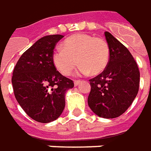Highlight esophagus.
<instances>
[{
  "instance_id": "obj_1",
  "label": "esophagus",
  "mask_w": 151,
  "mask_h": 151,
  "mask_svg": "<svg viewBox=\"0 0 151 151\" xmlns=\"http://www.w3.org/2000/svg\"><path fill=\"white\" fill-rule=\"evenodd\" d=\"M81 83V81L79 80H75L74 81V86H78Z\"/></svg>"
}]
</instances>
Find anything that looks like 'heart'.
Masks as SVG:
<instances>
[{"label": "heart", "instance_id": "obj_1", "mask_svg": "<svg viewBox=\"0 0 151 151\" xmlns=\"http://www.w3.org/2000/svg\"><path fill=\"white\" fill-rule=\"evenodd\" d=\"M62 47L55 50L52 62L56 68L68 76L78 63L81 74L97 75L105 70L109 62L110 51L104 40L88 34H76L64 40Z\"/></svg>", "mask_w": 151, "mask_h": 151}]
</instances>
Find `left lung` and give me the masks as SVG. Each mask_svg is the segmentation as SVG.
<instances>
[{
  "mask_svg": "<svg viewBox=\"0 0 151 151\" xmlns=\"http://www.w3.org/2000/svg\"><path fill=\"white\" fill-rule=\"evenodd\" d=\"M110 51L105 70L89 80L88 106L98 116L114 119L131 105L139 91V71L129 51L109 32H104Z\"/></svg>",
  "mask_w": 151,
  "mask_h": 151,
  "instance_id": "8db88e82",
  "label": "left lung"
}]
</instances>
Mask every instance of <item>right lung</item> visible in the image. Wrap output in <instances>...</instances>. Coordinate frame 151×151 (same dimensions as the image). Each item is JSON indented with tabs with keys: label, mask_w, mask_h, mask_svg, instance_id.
<instances>
[{
	"label": "right lung",
	"mask_w": 151,
	"mask_h": 151,
	"mask_svg": "<svg viewBox=\"0 0 151 151\" xmlns=\"http://www.w3.org/2000/svg\"><path fill=\"white\" fill-rule=\"evenodd\" d=\"M63 35L45 36L17 61L12 78L15 97L26 114L40 123L57 119L65 107V93L73 82L55 68L52 54Z\"/></svg>",
	"instance_id": "obj_1"
}]
</instances>
